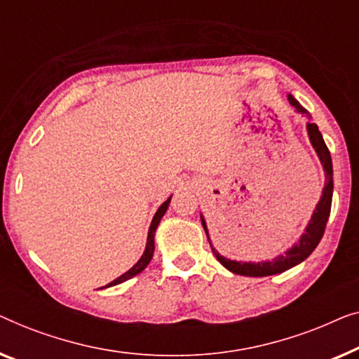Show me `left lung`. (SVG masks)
Instances as JSON below:
<instances>
[{"label":"left lung","instance_id":"obj_1","mask_svg":"<svg viewBox=\"0 0 359 359\" xmlns=\"http://www.w3.org/2000/svg\"><path fill=\"white\" fill-rule=\"evenodd\" d=\"M287 100L290 104L294 107L297 112L306 114V117L309 118L306 128H307V135H309V141L312 144V148L317 153V158H319L322 168H324L325 172V185L324 190H322L320 200L319 203L316 205L314 213L311 216V221L307 223L304 232H302L299 241L294 242L292 247H290L285 254H281L278 257L271 260H264V262H237V260H231L226 259L224 255H221L218 250L211 245L210 241V234H208V228H206V221L203 218V215H200L201 218V224H203V229L206 232V237H208L211 250L221 265L224 269H228L229 271L236 275H242V276H254V278H259V276H270V275H278L283 273V271L292 269V266L299 265L301 262H304L307 257H309L319 242L324 236L327 221H329L330 216V208H332V195H333V168H332V158H330V151L327 148L324 138H322V133L319 131V127L316 123L311 122V115L306 109H302L299 102L292 97L291 94H287Z\"/></svg>","mask_w":359,"mask_h":359}]
</instances>
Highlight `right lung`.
Here are the masks:
<instances>
[{"label": "right lung", "mask_w": 359, "mask_h": 359, "mask_svg": "<svg viewBox=\"0 0 359 359\" xmlns=\"http://www.w3.org/2000/svg\"><path fill=\"white\" fill-rule=\"evenodd\" d=\"M170 198H172V196H169V198L165 200L164 203L159 206L158 211H156L154 218H153V221H151L149 231H148V239H146L144 252H143V255L140 257V260L136 262V264H135L133 266H131V269H130L128 271H125L123 275H120L118 278H115L114 281H110L109 285H105V286H102V287H110V286L120 285V283H123V281H127V280H130V278H133V276L141 273V271H143V270L146 269V266L149 265V262H151V259H153V254H154V234H156V229H158L161 219H163V216L165 215V211H168V208H169ZM102 287H100V290H102Z\"/></svg>", "instance_id": "obj_1"}]
</instances>
